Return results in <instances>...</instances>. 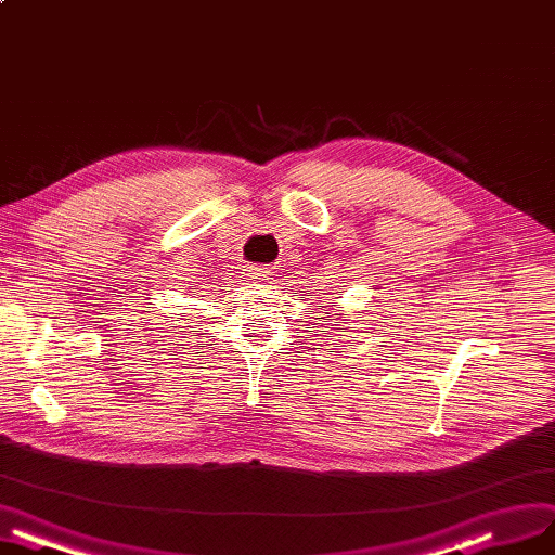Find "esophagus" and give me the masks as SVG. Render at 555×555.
<instances>
[{
    "label": "esophagus",
    "mask_w": 555,
    "mask_h": 555,
    "mask_svg": "<svg viewBox=\"0 0 555 555\" xmlns=\"http://www.w3.org/2000/svg\"><path fill=\"white\" fill-rule=\"evenodd\" d=\"M273 275V271L269 269V266H250L247 269V278H250L253 282H269Z\"/></svg>",
    "instance_id": "esophagus-1"
}]
</instances>
